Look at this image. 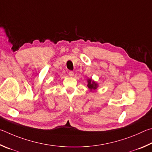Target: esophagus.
I'll return each mask as SVG.
<instances>
[{
	"mask_svg": "<svg viewBox=\"0 0 152 152\" xmlns=\"http://www.w3.org/2000/svg\"><path fill=\"white\" fill-rule=\"evenodd\" d=\"M69 75L70 76V77H73L74 75V73H73V71H69Z\"/></svg>",
	"mask_w": 152,
	"mask_h": 152,
	"instance_id": "esophagus-1",
	"label": "esophagus"
}]
</instances>
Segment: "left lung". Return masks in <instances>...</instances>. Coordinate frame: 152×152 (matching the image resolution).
Instances as JSON below:
<instances>
[{
    "instance_id": "8db88e82",
    "label": "left lung",
    "mask_w": 152,
    "mask_h": 152,
    "mask_svg": "<svg viewBox=\"0 0 152 152\" xmlns=\"http://www.w3.org/2000/svg\"><path fill=\"white\" fill-rule=\"evenodd\" d=\"M87 86L88 87V88L91 91H95V90L97 89V87H99V85L97 83L96 81L93 80L91 78H88L87 79Z\"/></svg>"
}]
</instances>
